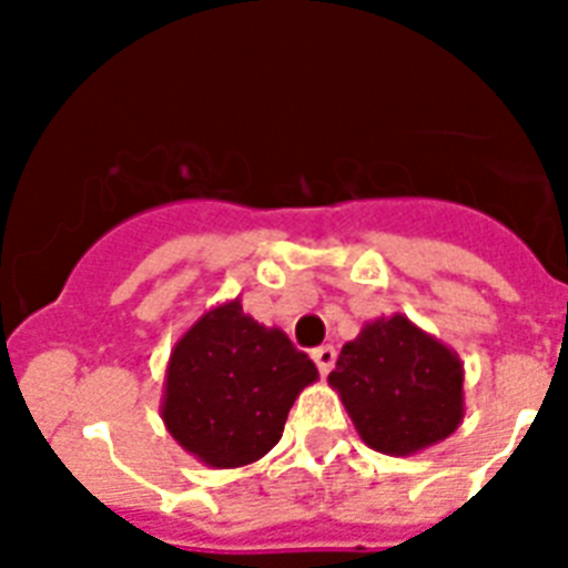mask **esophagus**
<instances>
[{
  "label": "esophagus",
  "mask_w": 568,
  "mask_h": 568,
  "mask_svg": "<svg viewBox=\"0 0 568 568\" xmlns=\"http://www.w3.org/2000/svg\"><path fill=\"white\" fill-rule=\"evenodd\" d=\"M312 359H315V365H318L321 374H329L333 372V365H336V347L333 345H321L312 351Z\"/></svg>",
  "instance_id": "1"
}]
</instances>
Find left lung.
<instances>
[{
  "instance_id": "8db88e82",
  "label": "left lung",
  "mask_w": 568,
  "mask_h": 568,
  "mask_svg": "<svg viewBox=\"0 0 568 568\" xmlns=\"http://www.w3.org/2000/svg\"><path fill=\"white\" fill-rule=\"evenodd\" d=\"M329 386L338 388L365 445L395 457L448 439L463 418L457 354L404 315L365 324L342 347Z\"/></svg>"
}]
</instances>
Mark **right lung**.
<instances>
[{"label":"right lung","instance_id":"right-lung-1","mask_svg":"<svg viewBox=\"0 0 568 568\" xmlns=\"http://www.w3.org/2000/svg\"><path fill=\"white\" fill-rule=\"evenodd\" d=\"M315 377L292 338L232 301L205 312L171 354L164 424L205 466H247L280 442L294 397Z\"/></svg>","mask_w":568,"mask_h":568}]
</instances>
